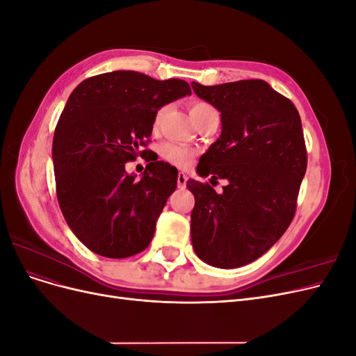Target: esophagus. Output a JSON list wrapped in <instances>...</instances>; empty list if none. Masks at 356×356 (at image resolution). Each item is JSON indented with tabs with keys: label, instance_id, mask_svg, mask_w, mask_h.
Listing matches in <instances>:
<instances>
[{
	"label": "esophagus",
	"instance_id": "1",
	"mask_svg": "<svg viewBox=\"0 0 356 356\" xmlns=\"http://www.w3.org/2000/svg\"><path fill=\"white\" fill-rule=\"evenodd\" d=\"M177 182H178V187L179 188H184L187 186V175L184 174V172H179L178 178H177Z\"/></svg>",
	"mask_w": 356,
	"mask_h": 356
}]
</instances>
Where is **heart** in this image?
I'll use <instances>...</instances> for the list:
<instances>
[{
	"mask_svg": "<svg viewBox=\"0 0 356 356\" xmlns=\"http://www.w3.org/2000/svg\"><path fill=\"white\" fill-rule=\"evenodd\" d=\"M166 110H168L166 105H161L160 108H157L154 118H153L154 131H157V129L160 127L161 120H163V117L166 114ZM215 113H218V111L215 110V106H212L209 102L193 101L190 105V114L193 117V120H195L196 123H199L202 118H204L207 115L215 114ZM160 156L165 160H168L172 165L179 166V168H187L191 165V161H193V159H195L196 153L184 145H178L174 143H165L160 147Z\"/></svg>",
	"mask_w": 356,
	"mask_h": 356,
	"instance_id": "obj_1",
	"label": "heart"
}]
</instances>
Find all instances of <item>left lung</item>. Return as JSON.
Instances as JSON below:
<instances>
[{"label": "left lung", "instance_id": "8db88e82", "mask_svg": "<svg viewBox=\"0 0 356 356\" xmlns=\"http://www.w3.org/2000/svg\"><path fill=\"white\" fill-rule=\"evenodd\" d=\"M191 86L221 113L222 124L197 172L229 181L220 195L208 182L187 181L196 200L193 248L213 267H241L270 250L296 215L307 168L300 114L264 80Z\"/></svg>", "mask_w": 356, "mask_h": 356}]
</instances>
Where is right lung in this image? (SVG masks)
<instances>
[{"label":"right lung","instance_id":"add662e5","mask_svg":"<svg viewBox=\"0 0 356 356\" xmlns=\"http://www.w3.org/2000/svg\"><path fill=\"white\" fill-rule=\"evenodd\" d=\"M186 95L184 80L136 71L93 75L70 95L53 136L56 196L70 229L92 252L127 258L152 242L178 170L157 160L136 181L124 165L148 152L157 108Z\"/></svg>","mask_w":356,"mask_h":356}]
</instances>
